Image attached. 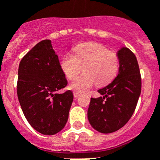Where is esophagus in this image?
Here are the masks:
<instances>
[{"label": "esophagus", "mask_w": 160, "mask_h": 160, "mask_svg": "<svg viewBox=\"0 0 160 160\" xmlns=\"http://www.w3.org/2000/svg\"><path fill=\"white\" fill-rule=\"evenodd\" d=\"M80 93H79V92H73V96H74V97L75 98H78V97L79 96H80Z\"/></svg>", "instance_id": "esophagus-1"}]
</instances>
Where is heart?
Returning a JSON list of instances; mask_svg holds the SVG:
<instances>
[{
    "label": "heart",
    "instance_id": "b5f03b06",
    "mask_svg": "<svg viewBox=\"0 0 160 160\" xmlns=\"http://www.w3.org/2000/svg\"><path fill=\"white\" fill-rule=\"evenodd\" d=\"M60 67L70 80L78 74L82 67L84 72L69 86L70 89L82 93L88 91L95 83L102 87L110 82L118 71L119 59L101 44L86 42L74 47L73 55H64Z\"/></svg>",
    "mask_w": 160,
    "mask_h": 160
}]
</instances>
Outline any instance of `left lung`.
I'll use <instances>...</instances> for the list:
<instances>
[{
	"label": "left lung",
	"instance_id": "obj_1",
	"mask_svg": "<svg viewBox=\"0 0 160 160\" xmlns=\"http://www.w3.org/2000/svg\"><path fill=\"white\" fill-rule=\"evenodd\" d=\"M117 77L98 90L103 96L91 98L88 110L90 124L101 133L118 131L128 122L135 111L142 91V78L136 55L127 47L118 52Z\"/></svg>",
	"mask_w": 160,
	"mask_h": 160
}]
</instances>
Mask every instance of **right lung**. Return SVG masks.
<instances>
[{"mask_svg": "<svg viewBox=\"0 0 160 160\" xmlns=\"http://www.w3.org/2000/svg\"><path fill=\"white\" fill-rule=\"evenodd\" d=\"M17 95L25 118L43 135H55L68 121L73 100L70 90L56 92L67 86L58 55L50 40L38 42L21 59Z\"/></svg>", "mask_w": 160, "mask_h": 160, "instance_id": "1", "label": "right lung"}]
</instances>
